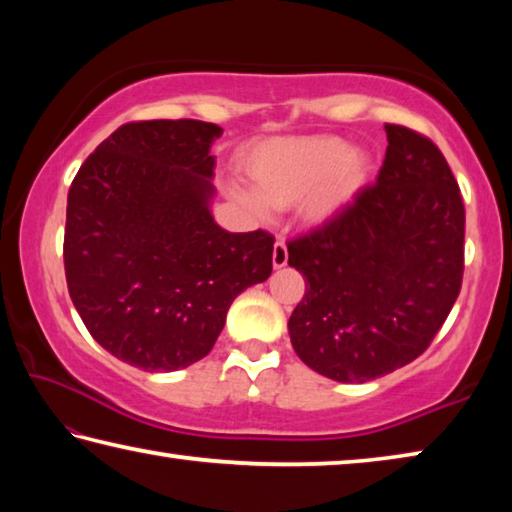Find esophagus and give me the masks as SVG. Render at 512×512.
I'll list each match as a JSON object with an SVG mask.
<instances>
[{
  "label": "esophagus",
  "mask_w": 512,
  "mask_h": 512,
  "mask_svg": "<svg viewBox=\"0 0 512 512\" xmlns=\"http://www.w3.org/2000/svg\"><path fill=\"white\" fill-rule=\"evenodd\" d=\"M287 262H289L287 244H284V239H277L275 248H273V266L282 268V266H287Z\"/></svg>",
  "instance_id": "1"
}]
</instances>
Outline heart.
Segmentation results:
<instances>
[{"label":"heart","instance_id":"heart-1","mask_svg":"<svg viewBox=\"0 0 512 512\" xmlns=\"http://www.w3.org/2000/svg\"><path fill=\"white\" fill-rule=\"evenodd\" d=\"M244 169L253 192L237 189L239 201L264 210L291 207L305 198L311 221H327L366 185L368 164L359 151L348 149L339 135L271 137L244 155Z\"/></svg>","mask_w":512,"mask_h":512}]
</instances>
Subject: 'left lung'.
I'll return each instance as SVG.
<instances>
[{"label": "left lung", "mask_w": 512, "mask_h": 512, "mask_svg": "<svg viewBox=\"0 0 512 512\" xmlns=\"http://www.w3.org/2000/svg\"><path fill=\"white\" fill-rule=\"evenodd\" d=\"M384 128L377 183L287 241L289 266L309 284L289 318L293 350L345 384L418 359L463 284L465 205L445 155L418 131Z\"/></svg>", "instance_id": "obj_1"}]
</instances>
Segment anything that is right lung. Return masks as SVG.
<instances>
[{
    "label": "right lung",
    "instance_id": "1",
    "mask_svg": "<svg viewBox=\"0 0 512 512\" xmlns=\"http://www.w3.org/2000/svg\"><path fill=\"white\" fill-rule=\"evenodd\" d=\"M219 135L198 119L128 121L69 187V298L101 348L146 372L203 359L232 300L273 271L271 232H225L207 207Z\"/></svg>",
    "mask_w": 512,
    "mask_h": 512
}]
</instances>
